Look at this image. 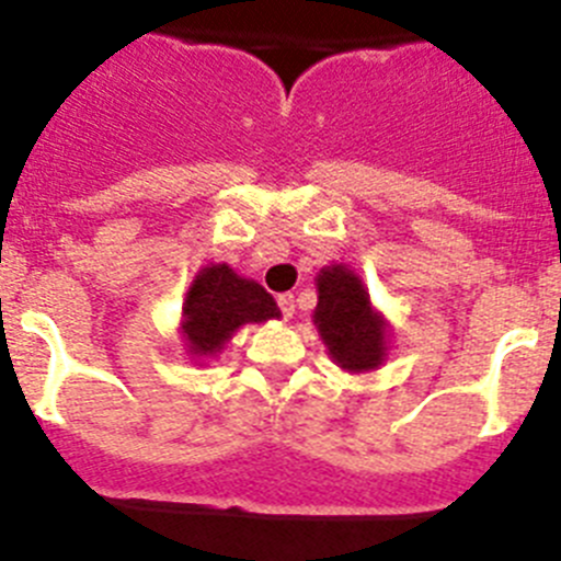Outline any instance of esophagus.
Masks as SVG:
<instances>
[{
	"label": "esophagus",
	"instance_id": "34e87169",
	"mask_svg": "<svg viewBox=\"0 0 561 561\" xmlns=\"http://www.w3.org/2000/svg\"><path fill=\"white\" fill-rule=\"evenodd\" d=\"M279 309H282V314H285V318H293V312H296V298H293V293H282Z\"/></svg>",
	"mask_w": 561,
	"mask_h": 561
}]
</instances>
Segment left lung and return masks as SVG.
<instances>
[{"instance_id": "obj_1", "label": "left lung", "mask_w": 561, "mask_h": 561, "mask_svg": "<svg viewBox=\"0 0 561 561\" xmlns=\"http://www.w3.org/2000/svg\"><path fill=\"white\" fill-rule=\"evenodd\" d=\"M314 325L331 362L347 373L378 369L386 358L389 323L369 304L367 287L347 265H325L318 274Z\"/></svg>"}]
</instances>
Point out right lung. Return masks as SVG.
I'll return each mask as SVG.
<instances>
[{
    "mask_svg": "<svg viewBox=\"0 0 561 561\" xmlns=\"http://www.w3.org/2000/svg\"><path fill=\"white\" fill-rule=\"evenodd\" d=\"M279 314L263 285L238 276L227 263L205 265L183 304V340L192 356H216L241 325L265 323Z\"/></svg>",
    "mask_w": 561,
    "mask_h": 561,
    "instance_id": "add662e5",
    "label": "right lung"
}]
</instances>
